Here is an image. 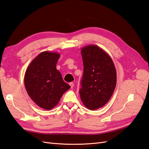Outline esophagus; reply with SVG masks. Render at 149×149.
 <instances>
[{"mask_svg":"<svg viewBox=\"0 0 149 149\" xmlns=\"http://www.w3.org/2000/svg\"><path fill=\"white\" fill-rule=\"evenodd\" d=\"M70 85L71 86V88H73V87H74V83H72V82H71V83H70Z\"/></svg>","mask_w":149,"mask_h":149,"instance_id":"1","label":"esophagus"}]
</instances>
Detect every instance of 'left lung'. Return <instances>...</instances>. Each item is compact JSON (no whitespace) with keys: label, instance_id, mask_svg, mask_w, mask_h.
<instances>
[{"label":"left lung","instance_id":"left-lung-1","mask_svg":"<svg viewBox=\"0 0 149 149\" xmlns=\"http://www.w3.org/2000/svg\"><path fill=\"white\" fill-rule=\"evenodd\" d=\"M81 52L84 69L79 95L87 109L96 110L111 99L116 85V70L110 56L99 46L86 45Z\"/></svg>","mask_w":149,"mask_h":149}]
</instances>
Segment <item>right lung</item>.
<instances>
[{
	"instance_id": "add662e5",
	"label": "right lung",
	"mask_w": 149,
	"mask_h": 149,
	"mask_svg": "<svg viewBox=\"0 0 149 149\" xmlns=\"http://www.w3.org/2000/svg\"><path fill=\"white\" fill-rule=\"evenodd\" d=\"M60 54L44 51L33 60L24 74L25 88L40 107L50 110L59 103L64 93L71 88L56 69Z\"/></svg>"
}]
</instances>
